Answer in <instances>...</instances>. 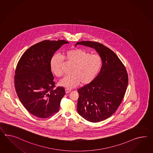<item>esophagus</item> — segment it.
I'll return each instance as SVG.
<instances>
[{"label":"esophagus","mask_w":153,"mask_h":153,"mask_svg":"<svg viewBox=\"0 0 153 153\" xmlns=\"http://www.w3.org/2000/svg\"><path fill=\"white\" fill-rule=\"evenodd\" d=\"M65 90V93H66V94H68V93H70L71 91V90H69V89H66Z\"/></svg>","instance_id":"obj_1"}]
</instances>
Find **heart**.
Returning <instances> with one entry per match:
<instances>
[{
	"label": "heart",
	"instance_id": "1",
	"mask_svg": "<svg viewBox=\"0 0 153 153\" xmlns=\"http://www.w3.org/2000/svg\"><path fill=\"white\" fill-rule=\"evenodd\" d=\"M67 60L74 63L71 75L62 79L59 85L68 89L78 86L80 82L87 85L92 82L99 73L102 66V60L99 55L91 54L90 52L82 49H73L67 51L64 55ZM63 58L59 54L53 55L50 66L53 74L57 77L64 74Z\"/></svg>",
	"mask_w": 153,
	"mask_h": 153
}]
</instances>
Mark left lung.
<instances>
[{
  "instance_id": "8db88e82",
  "label": "left lung",
  "mask_w": 153,
  "mask_h": 153,
  "mask_svg": "<svg viewBox=\"0 0 153 153\" xmlns=\"http://www.w3.org/2000/svg\"><path fill=\"white\" fill-rule=\"evenodd\" d=\"M92 48L102 60L99 73L90 84L79 89L77 111L92 123L105 120L113 114L121 104L128 84L126 68L113 51L102 44L90 41L77 45Z\"/></svg>"
}]
</instances>
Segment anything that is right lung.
Instances as JSON below:
<instances>
[{"label": "right lung", "mask_w": 153, "mask_h": 153, "mask_svg": "<svg viewBox=\"0 0 153 153\" xmlns=\"http://www.w3.org/2000/svg\"><path fill=\"white\" fill-rule=\"evenodd\" d=\"M64 40H44L27 49L20 58L15 73L16 92L27 111L36 117L47 118L57 113L65 94L63 87L54 89L50 63Z\"/></svg>", "instance_id": "1"}]
</instances>
